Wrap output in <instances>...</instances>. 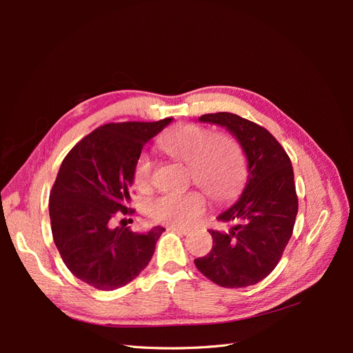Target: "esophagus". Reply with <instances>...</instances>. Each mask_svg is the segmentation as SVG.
<instances>
[{
	"instance_id": "esophagus-1",
	"label": "esophagus",
	"mask_w": 353,
	"mask_h": 353,
	"mask_svg": "<svg viewBox=\"0 0 353 353\" xmlns=\"http://www.w3.org/2000/svg\"><path fill=\"white\" fill-rule=\"evenodd\" d=\"M169 230H170V231H175V232H178V234H183V236H187V234H188V230L181 228V227H169Z\"/></svg>"
}]
</instances>
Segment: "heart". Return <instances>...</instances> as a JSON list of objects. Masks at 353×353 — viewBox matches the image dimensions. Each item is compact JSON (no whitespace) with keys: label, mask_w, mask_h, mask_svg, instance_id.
<instances>
[{"label":"heart","mask_w":353,"mask_h":353,"mask_svg":"<svg viewBox=\"0 0 353 353\" xmlns=\"http://www.w3.org/2000/svg\"><path fill=\"white\" fill-rule=\"evenodd\" d=\"M160 148L188 165V178L206 191L216 203L236 197L245 179L244 160L231 138L215 135L196 123H183L160 138ZM154 160L143 153L134 166L135 185L145 191L152 187ZM206 199L201 191L159 196L148 205V216L172 227H188L205 212Z\"/></svg>","instance_id":"heart-1"}]
</instances>
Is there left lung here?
<instances>
[{
  "label": "left lung",
  "mask_w": 353,
  "mask_h": 353,
  "mask_svg": "<svg viewBox=\"0 0 353 353\" xmlns=\"http://www.w3.org/2000/svg\"><path fill=\"white\" fill-rule=\"evenodd\" d=\"M199 121L225 126L237 138L249 175L241 197L218 216L230 228L209 230L212 249L194 263L221 287L253 285L279 265L293 234L299 201L290 157L268 130L239 114L208 113Z\"/></svg>",
  "instance_id": "8db88e82"
}]
</instances>
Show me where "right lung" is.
Instances as JSON below:
<instances>
[{
  "instance_id": "1",
  "label": "right lung",
  "mask_w": 353,
  "mask_h": 353,
  "mask_svg": "<svg viewBox=\"0 0 353 353\" xmlns=\"http://www.w3.org/2000/svg\"><path fill=\"white\" fill-rule=\"evenodd\" d=\"M172 121L99 126L63 159L50 193L52 240L69 271L99 290L132 281L150 262L165 228L145 234L112 228L117 213H132L130 187L145 143Z\"/></svg>"
}]
</instances>
